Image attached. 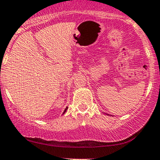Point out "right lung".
Here are the masks:
<instances>
[{"label":"right lung","mask_w":160,"mask_h":160,"mask_svg":"<svg viewBox=\"0 0 160 160\" xmlns=\"http://www.w3.org/2000/svg\"><path fill=\"white\" fill-rule=\"evenodd\" d=\"M67 108H65L64 112H63V114H64V113H65V112H66V111H67Z\"/></svg>","instance_id":"right-lung-1"}]
</instances>
